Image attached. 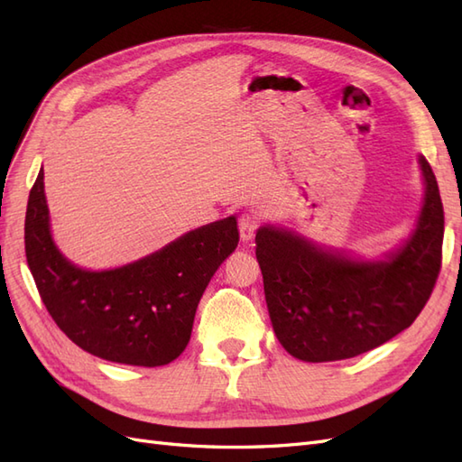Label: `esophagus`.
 Segmentation results:
<instances>
[{
	"label": "esophagus",
	"mask_w": 462,
	"mask_h": 462,
	"mask_svg": "<svg viewBox=\"0 0 462 462\" xmlns=\"http://www.w3.org/2000/svg\"><path fill=\"white\" fill-rule=\"evenodd\" d=\"M259 217L254 213H244L238 218V228H240V236L244 242H249L255 236L257 228H259Z\"/></svg>",
	"instance_id": "1"
}]
</instances>
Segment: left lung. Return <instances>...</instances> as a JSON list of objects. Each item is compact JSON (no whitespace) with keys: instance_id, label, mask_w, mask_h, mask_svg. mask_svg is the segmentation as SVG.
<instances>
[{"instance_id":"left-lung-1","label":"left lung","mask_w":462,"mask_h":462,"mask_svg":"<svg viewBox=\"0 0 462 462\" xmlns=\"http://www.w3.org/2000/svg\"><path fill=\"white\" fill-rule=\"evenodd\" d=\"M426 201L411 240L387 263L350 261L298 236L261 228L257 261L276 338L304 362L370 352L411 327L441 271L443 203L430 162L420 156Z\"/></svg>"}]
</instances>
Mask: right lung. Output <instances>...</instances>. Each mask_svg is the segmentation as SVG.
<instances>
[{
    "label": "right lung",
    "mask_w": 462,
    "mask_h": 462,
    "mask_svg": "<svg viewBox=\"0 0 462 462\" xmlns=\"http://www.w3.org/2000/svg\"><path fill=\"white\" fill-rule=\"evenodd\" d=\"M238 242L230 217L122 269L83 271L51 242L42 170L24 217L26 263L51 319L88 354L127 365H166L186 350L197 304Z\"/></svg>",
    "instance_id": "right-lung-1"
}]
</instances>
